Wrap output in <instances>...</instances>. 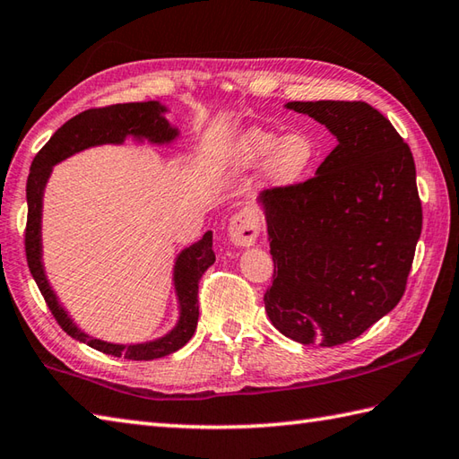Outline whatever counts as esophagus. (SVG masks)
Wrapping results in <instances>:
<instances>
[{"mask_svg": "<svg viewBox=\"0 0 459 459\" xmlns=\"http://www.w3.org/2000/svg\"><path fill=\"white\" fill-rule=\"evenodd\" d=\"M259 231H261V218L257 210L249 208V205L233 213L228 226V236L231 243L239 247L254 246Z\"/></svg>", "mask_w": 459, "mask_h": 459, "instance_id": "34e87169", "label": "esophagus"}]
</instances>
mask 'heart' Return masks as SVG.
I'll return each instance as SVG.
<instances>
[{
  "label": "heart",
  "mask_w": 459,
  "mask_h": 459,
  "mask_svg": "<svg viewBox=\"0 0 459 459\" xmlns=\"http://www.w3.org/2000/svg\"><path fill=\"white\" fill-rule=\"evenodd\" d=\"M316 148L303 133L281 136L271 130L255 128L238 146V160L254 166L267 160V176L277 186H289L301 180L315 160Z\"/></svg>",
  "instance_id": "obj_1"
}]
</instances>
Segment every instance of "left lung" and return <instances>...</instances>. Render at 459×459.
I'll return each instance as SVG.
<instances>
[{"label":"left lung","instance_id":"8db88e82","mask_svg":"<svg viewBox=\"0 0 459 459\" xmlns=\"http://www.w3.org/2000/svg\"><path fill=\"white\" fill-rule=\"evenodd\" d=\"M339 140L305 182L261 192L273 279L264 295L275 329L301 344L357 339L406 291L422 202L410 146L362 100L287 102Z\"/></svg>","mask_w":459,"mask_h":459}]
</instances>
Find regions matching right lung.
<instances>
[{
  "label": "right lung",
  "mask_w": 459,
  "mask_h": 459,
  "mask_svg": "<svg viewBox=\"0 0 459 459\" xmlns=\"http://www.w3.org/2000/svg\"><path fill=\"white\" fill-rule=\"evenodd\" d=\"M166 108L158 102H126V105H108L99 108H89L79 112L77 117L67 120L49 143H47L31 162L30 176H27V226H25V255L31 275L37 287L49 307L55 321L61 325V329L71 334L73 339L89 344L112 357H125L128 360H152L162 359L166 354H172L182 349L192 339L198 325L200 307H198V283L204 271L216 261V254L212 249V231L204 233V238L184 249L176 261L174 269V285L180 301V321L174 326V331L166 336L146 344H110L105 341L92 339V336L79 331L77 326L63 311L57 297L47 283L43 264H41V202L43 188L47 178L51 174L53 164L61 162L82 148L95 144H118L123 143L126 134L136 138H148L151 143H170L178 134L176 128H170L162 117Z\"/></svg>",
  "instance_id": "add662e5"
}]
</instances>
